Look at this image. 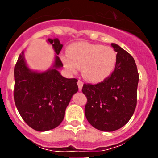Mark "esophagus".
<instances>
[{
	"mask_svg": "<svg viewBox=\"0 0 158 158\" xmlns=\"http://www.w3.org/2000/svg\"><path fill=\"white\" fill-rule=\"evenodd\" d=\"M77 84H78V87H79V91H81V90H82V86H83V82H82V81L79 80V81H78Z\"/></svg>",
	"mask_w": 158,
	"mask_h": 158,
	"instance_id": "esophagus-1",
	"label": "esophagus"
}]
</instances>
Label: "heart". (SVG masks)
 <instances>
[{
	"instance_id": "obj_1",
	"label": "heart",
	"mask_w": 158,
	"mask_h": 158,
	"mask_svg": "<svg viewBox=\"0 0 158 158\" xmlns=\"http://www.w3.org/2000/svg\"><path fill=\"white\" fill-rule=\"evenodd\" d=\"M68 52L61 56L66 70L75 74L82 68L83 77L93 83L108 79L117 63V53L114 49L101 44H75L70 46Z\"/></svg>"
}]
</instances>
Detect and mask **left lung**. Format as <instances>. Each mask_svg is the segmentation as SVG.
I'll return each instance as SVG.
<instances>
[{"label": "left lung", "instance_id": "left-lung-1", "mask_svg": "<svg viewBox=\"0 0 158 158\" xmlns=\"http://www.w3.org/2000/svg\"><path fill=\"white\" fill-rule=\"evenodd\" d=\"M117 63L108 79L96 85L84 84L87 97L85 114L92 126L102 131H114L131 119L137 105L138 76L136 63L128 52L116 44Z\"/></svg>", "mask_w": 158, "mask_h": 158}]
</instances>
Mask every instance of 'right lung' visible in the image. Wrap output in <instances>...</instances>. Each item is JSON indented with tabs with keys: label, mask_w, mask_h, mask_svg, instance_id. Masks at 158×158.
Instances as JSON below:
<instances>
[{
	"label": "right lung",
	"mask_w": 158,
	"mask_h": 158,
	"mask_svg": "<svg viewBox=\"0 0 158 158\" xmlns=\"http://www.w3.org/2000/svg\"><path fill=\"white\" fill-rule=\"evenodd\" d=\"M47 41L56 53L50 68L46 71L30 69L25 50L20 54L14 67L16 107L23 121L38 131H47L61 124L72 97L79 90L77 79H66L58 71L63 67L57 56L63 44L58 38H49Z\"/></svg>",
	"instance_id": "right-lung-1"
}]
</instances>
